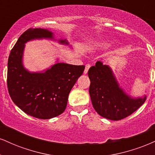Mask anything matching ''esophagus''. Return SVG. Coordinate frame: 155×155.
<instances>
[{
    "label": "esophagus",
    "instance_id": "obj_1",
    "mask_svg": "<svg viewBox=\"0 0 155 155\" xmlns=\"http://www.w3.org/2000/svg\"><path fill=\"white\" fill-rule=\"evenodd\" d=\"M89 68H90V65L89 64H87L85 66V69L84 71V74H87V73H88V71L89 69Z\"/></svg>",
    "mask_w": 155,
    "mask_h": 155
}]
</instances>
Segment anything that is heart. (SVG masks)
Returning a JSON list of instances; mask_svg holds the SVG:
<instances>
[{
  "instance_id": "1",
  "label": "heart",
  "mask_w": 155,
  "mask_h": 155,
  "mask_svg": "<svg viewBox=\"0 0 155 155\" xmlns=\"http://www.w3.org/2000/svg\"><path fill=\"white\" fill-rule=\"evenodd\" d=\"M110 45V43L108 41H95V42H92V44L89 46L88 50L92 52H100L107 49Z\"/></svg>"
}]
</instances>
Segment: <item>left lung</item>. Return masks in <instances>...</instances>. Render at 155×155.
<instances>
[{
    "label": "left lung",
    "mask_w": 155,
    "mask_h": 155,
    "mask_svg": "<svg viewBox=\"0 0 155 155\" xmlns=\"http://www.w3.org/2000/svg\"><path fill=\"white\" fill-rule=\"evenodd\" d=\"M90 79L89 95L97 113L112 120L126 118L146 101L147 95L134 97L119 84L110 66L100 61L88 71Z\"/></svg>",
    "instance_id": "obj_1"
}]
</instances>
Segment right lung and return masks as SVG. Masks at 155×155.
<instances>
[{
  "label": "right lung",
  "mask_w": 155,
  "mask_h": 155,
  "mask_svg": "<svg viewBox=\"0 0 155 155\" xmlns=\"http://www.w3.org/2000/svg\"><path fill=\"white\" fill-rule=\"evenodd\" d=\"M44 39L72 48L66 39H55L49 29L29 28L19 37L9 55L7 85L11 98L21 110L35 118L50 119L64 112L68 94L85 66L61 63L57 58L55 63L45 70L27 69L23 62L25 44Z\"/></svg>",
  "instance_id": "obj_1"
}]
</instances>
